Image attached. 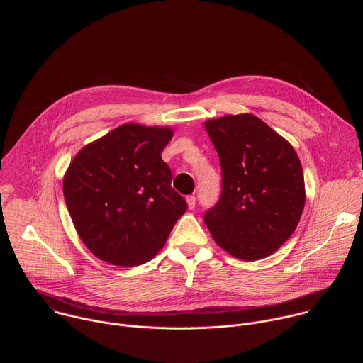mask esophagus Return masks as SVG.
<instances>
[{
  "mask_svg": "<svg viewBox=\"0 0 363 363\" xmlns=\"http://www.w3.org/2000/svg\"><path fill=\"white\" fill-rule=\"evenodd\" d=\"M187 205H189V209H194V206H196V196H194V194L187 196Z\"/></svg>",
  "mask_w": 363,
  "mask_h": 363,
  "instance_id": "34e87169",
  "label": "esophagus"
}]
</instances>
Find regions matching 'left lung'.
I'll list each match as a JSON object with an SVG mask.
<instances>
[{"instance_id": "1", "label": "left lung", "mask_w": 363, "mask_h": 363, "mask_svg": "<svg viewBox=\"0 0 363 363\" xmlns=\"http://www.w3.org/2000/svg\"><path fill=\"white\" fill-rule=\"evenodd\" d=\"M219 155L222 190L205 212L213 240L233 256H270L295 231L305 205L301 161L292 145L253 115L205 123Z\"/></svg>"}]
</instances>
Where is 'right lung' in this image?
<instances>
[{"instance_id":"1","label":"right lung","mask_w":363,"mask_h":363,"mask_svg":"<svg viewBox=\"0 0 363 363\" xmlns=\"http://www.w3.org/2000/svg\"><path fill=\"white\" fill-rule=\"evenodd\" d=\"M169 128L126 123L82 148L64 177L74 227L100 260L133 267L151 260L187 203L161 160Z\"/></svg>"}]
</instances>
